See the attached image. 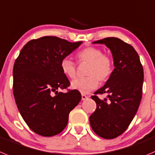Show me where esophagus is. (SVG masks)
I'll return each instance as SVG.
<instances>
[{"instance_id":"1","label":"esophagus","mask_w":155,"mask_h":155,"mask_svg":"<svg viewBox=\"0 0 155 155\" xmlns=\"http://www.w3.org/2000/svg\"><path fill=\"white\" fill-rule=\"evenodd\" d=\"M88 97L87 96H86V95L84 94H82V100H85L86 99H87Z\"/></svg>"}]
</instances>
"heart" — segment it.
<instances>
[{"label": "heart", "mask_w": 155, "mask_h": 155, "mask_svg": "<svg viewBox=\"0 0 155 155\" xmlns=\"http://www.w3.org/2000/svg\"><path fill=\"white\" fill-rule=\"evenodd\" d=\"M79 62L89 64L86 69V77L78 78L71 82V88L81 93H89L97 89L99 80L104 82L112 74L114 65L112 59L108 55L103 54V51L96 47H86L77 53ZM62 73L65 76L73 79L76 76V64L68 57L62 58L60 62Z\"/></svg>", "instance_id": "b5f03b06"}]
</instances>
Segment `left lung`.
Returning a JSON list of instances; mask_svg holds the SVG:
<instances>
[{"instance_id": "obj_1", "label": "left lung", "mask_w": 155, "mask_h": 155, "mask_svg": "<svg viewBox=\"0 0 155 155\" xmlns=\"http://www.w3.org/2000/svg\"><path fill=\"white\" fill-rule=\"evenodd\" d=\"M93 44H104L112 53L114 69L103 87L91 98L97 109L90 117L93 131L105 139L115 138L127 130L138 110L142 97L143 70L138 54L117 38H106ZM107 93V98L97 94Z\"/></svg>"}]
</instances>
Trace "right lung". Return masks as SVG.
Here are the masks:
<instances>
[{"label": "right lung", "instance_id": "1", "mask_svg": "<svg viewBox=\"0 0 155 155\" xmlns=\"http://www.w3.org/2000/svg\"><path fill=\"white\" fill-rule=\"evenodd\" d=\"M82 43L44 36L21 50L14 65L13 93L22 118L35 133L44 137L61 133L70 111L81 100L77 90H58L70 85L61 70V61Z\"/></svg>", "mask_w": 155, "mask_h": 155}]
</instances>
